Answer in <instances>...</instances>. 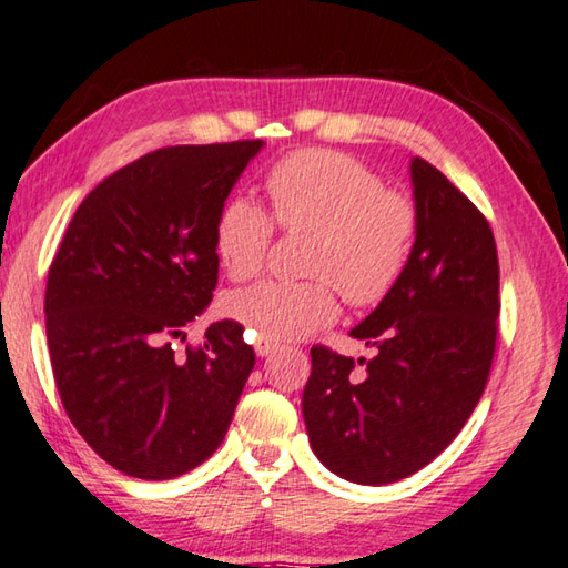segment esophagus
<instances>
[{"instance_id": "obj_1", "label": "esophagus", "mask_w": 568, "mask_h": 568, "mask_svg": "<svg viewBox=\"0 0 568 568\" xmlns=\"http://www.w3.org/2000/svg\"><path fill=\"white\" fill-rule=\"evenodd\" d=\"M277 351V343H273V341H267V338H257L255 341V353L261 355H271V353H275Z\"/></svg>"}]
</instances>
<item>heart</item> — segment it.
Masks as SVG:
<instances>
[{"mask_svg": "<svg viewBox=\"0 0 568 568\" xmlns=\"http://www.w3.org/2000/svg\"><path fill=\"white\" fill-rule=\"evenodd\" d=\"M275 220L285 230H313L307 255L313 281H263L225 297L230 318L273 343L297 341L338 315L335 287L355 307L386 297L410 261L418 207L361 160L335 150H301L267 175ZM275 223L247 197L227 200L215 223V250L235 281L263 271Z\"/></svg>", "mask_w": 568, "mask_h": 568, "instance_id": "1", "label": "heart"}]
</instances>
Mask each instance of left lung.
<instances>
[{
	"instance_id": "8db88e82",
	"label": "left lung",
	"mask_w": 568,
	"mask_h": 568,
	"mask_svg": "<svg viewBox=\"0 0 568 568\" xmlns=\"http://www.w3.org/2000/svg\"><path fill=\"white\" fill-rule=\"evenodd\" d=\"M410 180L420 217L410 261L351 331L376 353L355 363L313 345L303 390L313 454L363 486L416 474L458 436L496 351L501 301L491 225L423 158L410 160Z\"/></svg>"
}]
</instances>
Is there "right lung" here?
I'll list each match as a JSON object with an SVG mask.
<instances>
[{
  "instance_id": "1",
  "label": "right lung",
  "mask_w": 568,
  "mask_h": 568,
  "mask_svg": "<svg viewBox=\"0 0 568 568\" xmlns=\"http://www.w3.org/2000/svg\"><path fill=\"white\" fill-rule=\"evenodd\" d=\"M261 140L175 145L102 180L50 265L47 343L67 416L94 454L142 480L187 474L223 444L255 365L243 325L172 341L213 301L215 223Z\"/></svg>"
}]
</instances>
